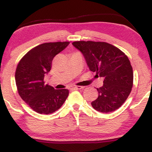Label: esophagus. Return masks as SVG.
Returning a JSON list of instances; mask_svg holds the SVG:
<instances>
[{
	"label": "esophagus",
	"instance_id": "1",
	"mask_svg": "<svg viewBox=\"0 0 152 152\" xmlns=\"http://www.w3.org/2000/svg\"><path fill=\"white\" fill-rule=\"evenodd\" d=\"M83 88V86H74L70 87L71 90H79V89H82Z\"/></svg>",
	"mask_w": 152,
	"mask_h": 152
}]
</instances>
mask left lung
Listing matches in <instances>:
<instances>
[{
  "mask_svg": "<svg viewBox=\"0 0 152 152\" xmlns=\"http://www.w3.org/2000/svg\"><path fill=\"white\" fill-rule=\"evenodd\" d=\"M72 44L83 53L90 70L104 78L103 86L97 88L98 98L91 102L94 109L109 113L121 107L133 86V69L126 54L106 42L79 41Z\"/></svg>",
  "mask_w": 152,
  "mask_h": 152,
  "instance_id": "8db88e82",
  "label": "left lung"
}]
</instances>
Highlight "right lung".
Wrapping results in <instances>:
<instances>
[{
  "label": "right lung",
  "mask_w": 152,
  "mask_h": 152,
  "mask_svg": "<svg viewBox=\"0 0 152 152\" xmlns=\"http://www.w3.org/2000/svg\"><path fill=\"white\" fill-rule=\"evenodd\" d=\"M70 43L69 41L44 43L34 47L20 59L15 73L17 90L21 99L36 112L49 114L60 109L69 91L54 89L45 84L52 61Z\"/></svg>",
  "instance_id": "right-lung-1"
}]
</instances>
